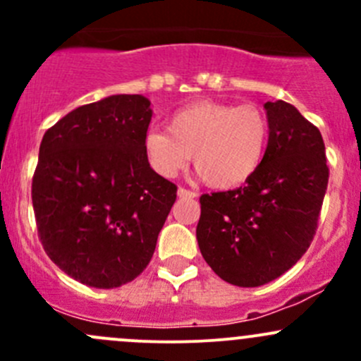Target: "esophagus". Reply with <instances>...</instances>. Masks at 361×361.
Here are the masks:
<instances>
[{"instance_id": "esophagus-1", "label": "esophagus", "mask_w": 361, "mask_h": 361, "mask_svg": "<svg viewBox=\"0 0 361 361\" xmlns=\"http://www.w3.org/2000/svg\"><path fill=\"white\" fill-rule=\"evenodd\" d=\"M178 197H181V199H194V197H197V194H195V192H192V190H188V188L180 187V188H178Z\"/></svg>"}]
</instances>
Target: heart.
<instances>
[{"label":"heart","mask_w":361,"mask_h":361,"mask_svg":"<svg viewBox=\"0 0 361 361\" xmlns=\"http://www.w3.org/2000/svg\"><path fill=\"white\" fill-rule=\"evenodd\" d=\"M271 126L255 104L197 101L167 120V133L150 129L143 137L148 166L174 178L188 159L209 187L234 188L248 181L264 162Z\"/></svg>","instance_id":"1"}]
</instances>
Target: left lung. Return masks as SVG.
<instances>
[{
	"label": "left lung",
	"instance_id": "obj_1",
	"mask_svg": "<svg viewBox=\"0 0 361 361\" xmlns=\"http://www.w3.org/2000/svg\"><path fill=\"white\" fill-rule=\"evenodd\" d=\"M267 110V152L239 188L201 195L197 243L224 281L260 286L300 260L318 228L329 185L325 143L316 126L285 101Z\"/></svg>",
	"mask_w": 361,
	"mask_h": 361
}]
</instances>
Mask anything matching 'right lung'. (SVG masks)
<instances>
[{
  "instance_id": "obj_1",
  "label": "right lung",
  "mask_w": 361,
  "mask_h": 361,
  "mask_svg": "<svg viewBox=\"0 0 361 361\" xmlns=\"http://www.w3.org/2000/svg\"><path fill=\"white\" fill-rule=\"evenodd\" d=\"M150 101L118 94L69 111L43 134L32 174L38 238L83 285L116 288L147 269L176 201L143 152Z\"/></svg>"
}]
</instances>
